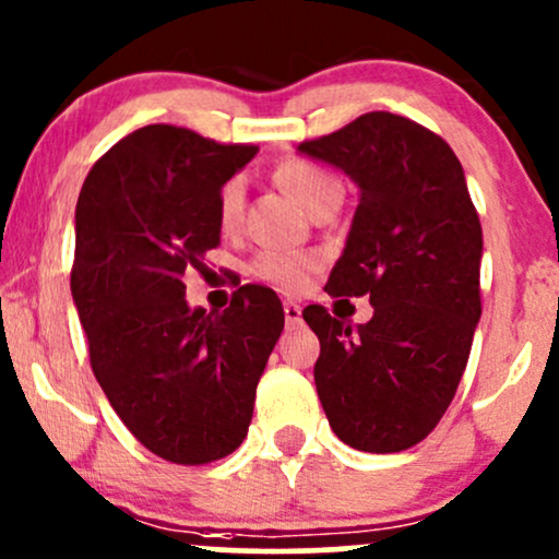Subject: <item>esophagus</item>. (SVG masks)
Segmentation results:
<instances>
[{"label":"esophagus","instance_id":"esophagus-1","mask_svg":"<svg viewBox=\"0 0 559 559\" xmlns=\"http://www.w3.org/2000/svg\"><path fill=\"white\" fill-rule=\"evenodd\" d=\"M282 311H285V322L287 324H298L300 322V306L296 300H285L282 304Z\"/></svg>","mask_w":559,"mask_h":559}]
</instances>
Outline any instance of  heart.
Instances as JSON below:
<instances>
[{"label":"heart","mask_w":559,"mask_h":559,"mask_svg":"<svg viewBox=\"0 0 559 559\" xmlns=\"http://www.w3.org/2000/svg\"><path fill=\"white\" fill-rule=\"evenodd\" d=\"M272 177L287 198L296 200L300 209L309 213H317L322 205H328L343 195L341 181L332 177L330 171H324L322 166L304 158L282 160L274 168ZM242 211H246V185H242V179L235 177L224 181L216 200L218 227L224 231H235L242 222ZM317 269V255L290 253V250H263L250 263V272L255 277L285 293L306 290Z\"/></svg>","instance_id":"1"}]
</instances>
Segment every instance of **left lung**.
Instances as JSON below:
<instances>
[{
	"instance_id": "obj_1",
	"label": "left lung",
	"mask_w": 559,
	"mask_h": 559,
	"mask_svg": "<svg viewBox=\"0 0 559 559\" xmlns=\"http://www.w3.org/2000/svg\"><path fill=\"white\" fill-rule=\"evenodd\" d=\"M298 150L359 185L346 250L324 290L374 306L356 330L319 304L304 309L322 346L319 401L348 447L412 449L447 415L480 319L483 231L462 163L436 131L385 110Z\"/></svg>"
}]
</instances>
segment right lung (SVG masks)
I'll use <instances>...</instances> for the list:
<instances>
[{
  "instance_id": "1",
  "label": "right lung",
  "mask_w": 559,
  "mask_h": 559,
  "mask_svg": "<svg viewBox=\"0 0 559 559\" xmlns=\"http://www.w3.org/2000/svg\"><path fill=\"white\" fill-rule=\"evenodd\" d=\"M255 153L153 123L94 163L76 203L71 293L92 372L131 436L174 465L240 447L285 328L272 287L242 285L222 313L185 300V274L222 242L218 190Z\"/></svg>"
}]
</instances>
